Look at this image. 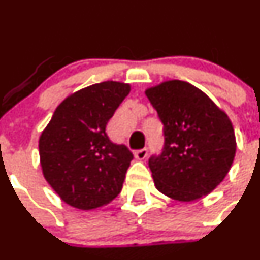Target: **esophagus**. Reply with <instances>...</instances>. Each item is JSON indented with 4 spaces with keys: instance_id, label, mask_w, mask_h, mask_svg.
Segmentation results:
<instances>
[{
    "instance_id": "1",
    "label": "esophagus",
    "mask_w": 260,
    "mask_h": 260,
    "mask_svg": "<svg viewBox=\"0 0 260 260\" xmlns=\"http://www.w3.org/2000/svg\"><path fill=\"white\" fill-rule=\"evenodd\" d=\"M147 152H149V150H147L146 147H144V149L138 150V151L134 152V155H135V158H138V160H144L147 156Z\"/></svg>"
}]
</instances>
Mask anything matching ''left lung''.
<instances>
[{
    "mask_svg": "<svg viewBox=\"0 0 260 260\" xmlns=\"http://www.w3.org/2000/svg\"><path fill=\"white\" fill-rule=\"evenodd\" d=\"M164 124V149L149 158L161 193L181 202L207 196L231 170L236 136L227 114L202 90L169 80L145 91Z\"/></svg>",
    "mask_w": 260,
    "mask_h": 260,
    "instance_id": "1",
    "label": "left lung"
}]
</instances>
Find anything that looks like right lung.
Instances as JSON below:
<instances>
[{
	"label": "right lung",
	"instance_id": "right-lung-1",
	"mask_svg": "<svg viewBox=\"0 0 260 260\" xmlns=\"http://www.w3.org/2000/svg\"><path fill=\"white\" fill-rule=\"evenodd\" d=\"M129 93V84L111 80L86 86L58 105L42 133L44 178L72 207H102L121 191L134 155L105 129Z\"/></svg>",
	"mask_w": 260,
	"mask_h": 260
}]
</instances>
